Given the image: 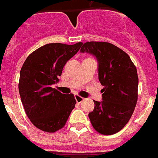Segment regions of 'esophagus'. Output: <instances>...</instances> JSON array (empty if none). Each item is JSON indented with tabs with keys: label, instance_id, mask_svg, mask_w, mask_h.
Wrapping results in <instances>:
<instances>
[{
	"label": "esophagus",
	"instance_id": "34e87169",
	"mask_svg": "<svg viewBox=\"0 0 158 158\" xmlns=\"http://www.w3.org/2000/svg\"><path fill=\"white\" fill-rule=\"evenodd\" d=\"M75 98H76V101H77L78 103H81L84 100V98H82V97L79 96V95H77H77H75Z\"/></svg>",
	"mask_w": 158,
	"mask_h": 158
}]
</instances>
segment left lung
<instances>
[{"mask_svg":"<svg viewBox=\"0 0 158 158\" xmlns=\"http://www.w3.org/2000/svg\"><path fill=\"white\" fill-rule=\"evenodd\" d=\"M81 52L96 56L103 86V101H93L94 109L88 114L92 125L100 134H115L129 122L137 103L136 67L125 51L110 43L87 42Z\"/></svg>","mask_w":158,"mask_h":158,"instance_id":"left-lung-1","label":"left lung"}]
</instances>
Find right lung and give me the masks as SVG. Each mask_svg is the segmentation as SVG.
Here are the masks:
<instances>
[{"label":"right lung","instance_id":"right-lung-1","mask_svg":"<svg viewBox=\"0 0 158 158\" xmlns=\"http://www.w3.org/2000/svg\"><path fill=\"white\" fill-rule=\"evenodd\" d=\"M72 45L48 44L31 53L20 71L18 89L26 114L41 131L53 133L65 126L77 101L72 93L64 94L53 84L59 81L65 63L80 49Z\"/></svg>","mask_w":158,"mask_h":158}]
</instances>
